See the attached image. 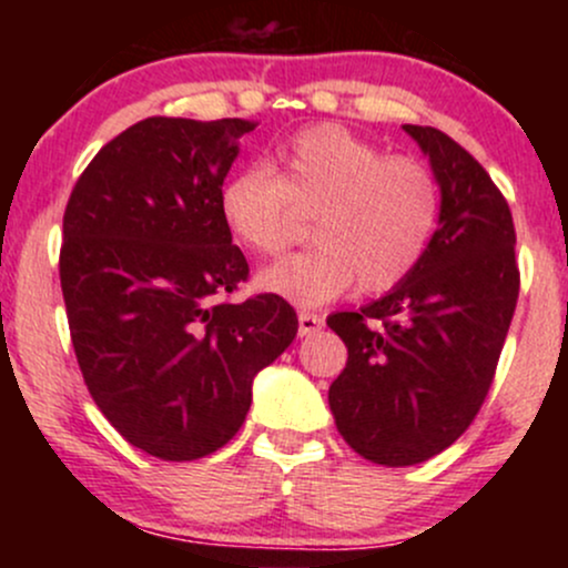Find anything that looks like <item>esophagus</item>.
<instances>
[{
    "mask_svg": "<svg viewBox=\"0 0 568 568\" xmlns=\"http://www.w3.org/2000/svg\"><path fill=\"white\" fill-rule=\"evenodd\" d=\"M323 328V317L315 312H298V336H312Z\"/></svg>",
    "mask_w": 568,
    "mask_h": 568,
    "instance_id": "1",
    "label": "esophagus"
}]
</instances>
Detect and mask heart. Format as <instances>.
Wrapping results in <instances>:
<instances>
[{"label": "heart", "instance_id": "1", "mask_svg": "<svg viewBox=\"0 0 568 568\" xmlns=\"http://www.w3.org/2000/svg\"><path fill=\"white\" fill-rule=\"evenodd\" d=\"M296 211H312L315 245L258 272V291L321 306L357 285L384 293L425 256L440 221V186L422 160L387 154L336 122L277 143L270 168L234 171L219 189V216L240 247L275 256Z\"/></svg>", "mask_w": 568, "mask_h": 568}]
</instances>
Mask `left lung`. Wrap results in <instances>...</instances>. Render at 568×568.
<instances>
[{"mask_svg":"<svg viewBox=\"0 0 568 568\" xmlns=\"http://www.w3.org/2000/svg\"><path fill=\"white\" fill-rule=\"evenodd\" d=\"M403 130L438 179V230L400 285L325 321L349 352L328 389L336 429L384 467L427 462L470 427L520 283L510 207L480 162L440 130Z\"/></svg>","mask_w":568,"mask_h":568,"instance_id":"1","label":"left lung"}]
</instances>
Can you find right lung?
Here are the masks:
<instances>
[{"label":"right lung","instance_id":"1","mask_svg":"<svg viewBox=\"0 0 568 568\" xmlns=\"http://www.w3.org/2000/svg\"><path fill=\"white\" fill-rule=\"evenodd\" d=\"M256 125L135 122L84 168L63 213L61 288L84 384L122 438L165 462L230 443L256 374L298 331L275 293L216 304L247 277L219 189Z\"/></svg>","mask_w":568,"mask_h":568}]
</instances>
